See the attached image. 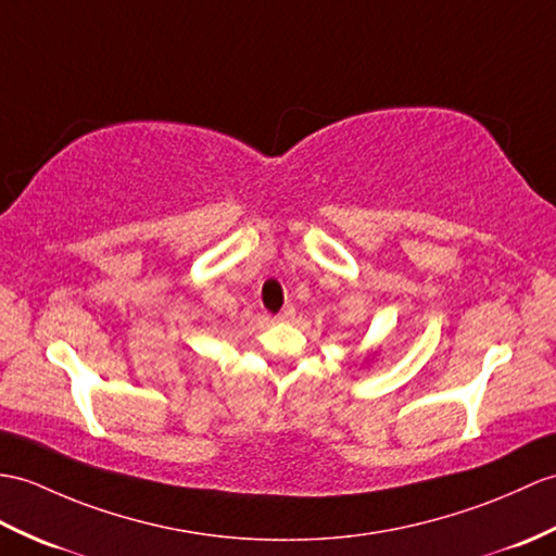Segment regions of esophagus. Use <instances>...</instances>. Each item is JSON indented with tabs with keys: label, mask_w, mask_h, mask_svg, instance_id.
<instances>
[{
	"label": "esophagus",
	"mask_w": 556,
	"mask_h": 556,
	"mask_svg": "<svg viewBox=\"0 0 556 556\" xmlns=\"http://www.w3.org/2000/svg\"><path fill=\"white\" fill-rule=\"evenodd\" d=\"M293 315H295V307H293V305H287V307L281 309L277 319H283V321H287V319H293Z\"/></svg>",
	"instance_id": "34e87169"
}]
</instances>
